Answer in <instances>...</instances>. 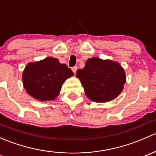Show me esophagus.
<instances>
[{
    "mask_svg": "<svg viewBox=\"0 0 156 156\" xmlns=\"http://www.w3.org/2000/svg\"><path fill=\"white\" fill-rule=\"evenodd\" d=\"M77 69H78V67H77V66H74V67H72V72H74V74L76 73Z\"/></svg>",
    "mask_w": 156,
    "mask_h": 156,
    "instance_id": "1",
    "label": "esophagus"
}]
</instances>
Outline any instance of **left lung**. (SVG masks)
Instances as JSON below:
<instances>
[{"mask_svg": "<svg viewBox=\"0 0 156 156\" xmlns=\"http://www.w3.org/2000/svg\"><path fill=\"white\" fill-rule=\"evenodd\" d=\"M86 96L96 103L115 100L122 93L126 82L124 69L117 62L98 57L88 59L85 66L77 71Z\"/></svg>", "mask_w": 156, "mask_h": 156, "instance_id": "obj_1", "label": "left lung"}]
</instances>
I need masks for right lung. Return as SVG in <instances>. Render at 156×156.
<instances>
[{"label":"right lung","instance_id":"add662e5","mask_svg":"<svg viewBox=\"0 0 156 156\" xmlns=\"http://www.w3.org/2000/svg\"><path fill=\"white\" fill-rule=\"evenodd\" d=\"M74 73L56 58L47 57L29 62L23 72V87L31 97L39 101H50L59 94L62 85Z\"/></svg>","mask_w":156,"mask_h":156}]
</instances>
